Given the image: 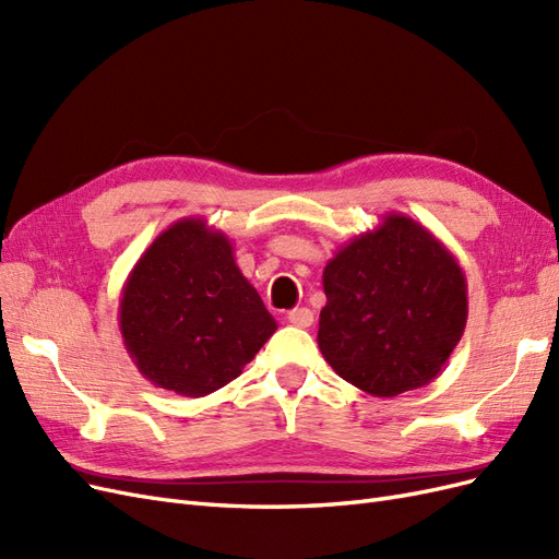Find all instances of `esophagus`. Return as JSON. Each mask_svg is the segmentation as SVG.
Returning <instances> with one entry per match:
<instances>
[{
  "label": "esophagus",
  "instance_id": "34e87169",
  "mask_svg": "<svg viewBox=\"0 0 559 559\" xmlns=\"http://www.w3.org/2000/svg\"><path fill=\"white\" fill-rule=\"evenodd\" d=\"M286 321H289L292 326L308 329V326H312L314 314H312L308 308H296V310H292L289 314H286Z\"/></svg>",
  "mask_w": 559,
  "mask_h": 559
}]
</instances>
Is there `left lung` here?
I'll return each instance as SVG.
<instances>
[{
  "label": "left lung",
  "instance_id": "left-lung-1",
  "mask_svg": "<svg viewBox=\"0 0 559 559\" xmlns=\"http://www.w3.org/2000/svg\"><path fill=\"white\" fill-rule=\"evenodd\" d=\"M317 343L329 366L373 396L438 378L462 341L466 277L454 253L415 218L389 212L335 251L324 275Z\"/></svg>",
  "mask_w": 559,
  "mask_h": 559
}]
</instances>
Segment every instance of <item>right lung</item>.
<instances>
[{
	"instance_id": "obj_1",
	"label": "right lung",
	"mask_w": 559,
	"mask_h": 559,
	"mask_svg": "<svg viewBox=\"0 0 559 559\" xmlns=\"http://www.w3.org/2000/svg\"><path fill=\"white\" fill-rule=\"evenodd\" d=\"M118 326L151 384L200 399L238 378L277 321L240 273L228 235L186 216L130 270Z\"/></svg>"
}]
</instances>
